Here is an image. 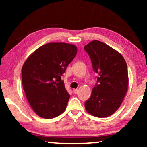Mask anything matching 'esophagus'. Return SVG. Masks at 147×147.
I'll return each mask as SVG.
<instances>
[{
  "instance_id": "esophagus-1",
  "label": "esophagus",
  "mask_w": 147,
  "mask_h": 147,
  "mask_svg": "<svg viewBox=\"0 0 147 147\" xmlns=\"http://www.w3.org/2000/svg\"><path fill=\"white\" fill-rule=\"evenodd\" d=\"M73 91H74V93L76 94H77L78 93V89H74Z\"/></svg>"
}]
</instances>
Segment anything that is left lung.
Listing matches in <instances>:
<instances>
[{"mask_svg":"<svg viewBox=\"0 0 147 147\" xmlns=\"http://www.w3.org/2000/svg\"><path fill=\"white\" fill-rule=\"evenodd\" d=\"M84 49L98 75L86 110L96 117H108L119 108L128 90L127 65L119 52L101 41L94 40Z\"/></svg>","mask_w":147,"mask_h":147,"instance_id":"left-lung-1","label":"left lung"}]
</instances>
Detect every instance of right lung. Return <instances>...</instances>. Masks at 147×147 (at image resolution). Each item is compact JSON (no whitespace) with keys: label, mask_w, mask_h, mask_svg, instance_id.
Segmentation results:
<instances>
[{"label":"right lung","mask_w":147,"mask_h":147,"mask_svg":"<svg viewBox=\"0 0 147 147\" xmlns=\"http://www.w3.org/2000/svg\"><path fill=\"white\" fill-rule=\"evenodd\" d=\"M73 44L49 43L36 49L22 67V83L34 112L43 118H55L66 109L69 94L61 77L76 57Z\"/></svg>","instance_id":"obj_1"}]
</instances>
